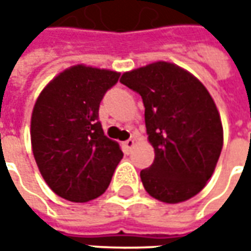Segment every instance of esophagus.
I'll list each match as a JSON object with an SVG mask.
<instances>
[{
  "instance_id": "1",
  "label": "esophagus",
  "mask_w": 251,
  "mask_h": 251,
  "mask_svg": "<svg viewBox=\"0 0 251 251\" xmlns=\"http://www.w3.org/2000/svg\"><path fill=\"white\" fill-rule=\"evenodd\" d=\"M123 145H124V148H126V150L130 151L131 148L134 147V140H132V138H128L127 141H124V144H123Z\"/></svg>"
}]
</instances>
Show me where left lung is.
<instances>
[{
	"mask_svg": "<svg viewBox=\"0 0 251 251\" xmlns=\"http://www.w3.org/2000/svg\"><path fill=\"white\" fill-rule=\"evenodd\" d=\"M120 82L145 106L147 134L155 150L153 163L141 170L145 190L168 204L194 197L212 176L224 145L211 95L196 76L165 61L124 73Z\"/></svg>",
	"mask_w": 251,
	"mask_h": 251,
	"instance_id": "obj_1",
	"label": "left lung"
}]
</instances>
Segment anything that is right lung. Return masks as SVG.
Listing matches in <instances>:
<instances>
[{
	"instance_id": "obj_1",
	"label": "right lung",
	"mask_w": 251,
	"mask_h": 251,
	"mask_svg": "<svg viewBox=\"0 0 251 251\" xmlns=\"http://www.w3.org/2000/svg\"><path fill=\"white\" fill-rule=\"evenodd\" d=\"M120 74L85 65L65 70L37 98L30 140L34 159L49 187L73 202L101 196L123 159L99 121L104 93Z\"/></svg>"
}]
</instances>
